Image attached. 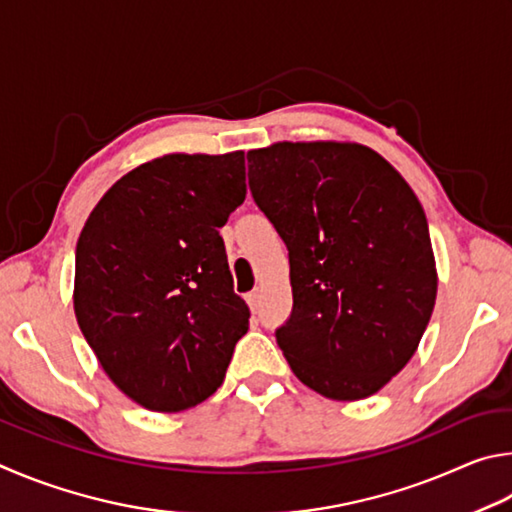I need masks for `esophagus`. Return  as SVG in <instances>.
I'll return each instance as SVG.
<instances>
[{
  "instance_id": "1",
  "label": "esophagus",
  "mask_w": 512,
  "mask_h": 512,
  "mask_svg": "<svg viewBox=\"0 0 512 512\" xmlns=\"http://www.w3.org/2000/svg\"><path fill=\"white\" fill-rule=\"evenodd\" d=\"M247 303H249L251 312H256V310H258V303H261V294H258V290H254V292H249V294H247Z\"/></svg>"
}]
</instances>
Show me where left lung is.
I'll list each match as a JSON object with an SVG mask.
<instances>
[{
  "instance_id": "1",
  "label": "left lung",
  "mask_w": 512,
  "mask_h": 512,
  "mask_svg": "<svg viewBox=\"0 0 512 512\" xmlns=\"http://www.w3.org/2000/svg\"><path fill=\"white\" fill-rule=\"evenodd\" d=\"M254 202L290 256L292 312L276 342L294 375L333 400L380 391L416 353L436 301L423 206L357 143L247 152Z\"/></svg>"
}]
</instances>
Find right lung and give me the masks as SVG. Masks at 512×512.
<instances>
[{
	"label": "right lung",
	"mask_w": 512,
	"mask_h": 512,
	"mask_svg": "<svg viewBox=\"0 0 512 512\" xmlns=\"http://www.w3.org/2000/svg\"><path fill=\"white\" fill-rule=\"evenodd\" d=\"M245 195V152L166 155L123 175L80 231L78 326L141 407H195L224 380L249 308L220 227Z\"/></svg>",
	"instance_id": "right-lung-1"
}]
</instances>
